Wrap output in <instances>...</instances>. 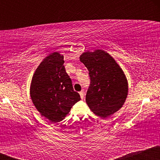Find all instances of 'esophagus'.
I'll return each instance as SVG.
<instances>
[{
    "mask_svg": "<svg viewBox=\"0 0 160 160\" xmlns=\"http://www.w3.org/2000/svg\"><path fill=\"white\" fill-rule=\"evenodd\" d=\"M80 98H81V99H83V98H84V92L83 91L80 92Z\"/></svg>",
    "mask_w": 160,
    "mask_h": 160,
    "instance_id": "1",
    "label": "esophagus"
}]
</instances>
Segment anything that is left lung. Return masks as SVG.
I'll list each match as a JSON object with an SVG mask.
<instances>
[{"mask_svg": "<svg viewBox=\"0 0 160 160\" xmlns=\"http://www.w3.org/2000/svg\"><path fill=\"white\" fill-rule=\"evenodd\" d=\"M90 77L86 102L95 115L107 118L122 107L128 85L124 71L114 58L103 49L86 51L80 56Z\"/></svg>", "mask_w": 160, "mask_h": 160, "instance_id": "left-lung-1", "label": "left lung"}]
</instances>
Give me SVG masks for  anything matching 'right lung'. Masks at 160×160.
<instances>
[{
    "instance_id": "obj_1",
    "label": "right lung",
    "mask_w": 160,
    "mask_h": 160,
    "mask_svg": "<svg viewBox=\"0 0 160 160\" xmlns=\"http://www.w3.org/2000/svg\"><path fill=\"white\" fill-rule=\"evenodd\" d=\"M64 56L58 52L46 56L33 74L30 96L42 117L50 122L62 121L80 100L66 73Z\"/></svg>"
}]
</instances>
